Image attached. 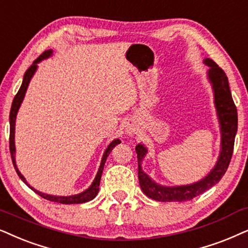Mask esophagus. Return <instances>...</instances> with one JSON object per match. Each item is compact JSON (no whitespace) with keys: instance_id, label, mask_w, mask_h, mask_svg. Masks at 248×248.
I'll list each match as a JSON object with an SVG mask.
<instances>
[{"instance_id":"34e87169","label":"esophagus","mask_w":248,"mask_h":248,"mask_svg":"<svg viewBox=\"0 0 248 248\" xmlns=\"http://www.w3.org/2000/svg\"><path fill=\"white\" fill-rule=\"evenodd\" d=\"M137 126L133 123H127L125 125V132H126L128 136H133V134L137 133Z\"/></svg>"}]
</instances>
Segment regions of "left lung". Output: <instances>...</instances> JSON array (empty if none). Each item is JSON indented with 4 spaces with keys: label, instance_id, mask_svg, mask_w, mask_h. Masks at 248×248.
I'll return each mask as SVG.
<instances>
[{
    "label": "left lung",
    "instance_id": "8db88e82",
    "mask_svg": "<svg viewBox=\"0 0 248 248\" xmlns=\"http://www.w3.org/2000/svg\"><path fill=\"white\" fill-rule=\"evenodd\" d=\"M205 65L210 67L207 72L212 88L214 91V104L217 108L218 123L221 127V152L217 162L213 170L202 179L201 181L187 186L165 187L158 185L142 171L141 162L147 154V148L143 144H137L136 152L138 155V175H139L140 187L148 197L158 202H187L202 195L220 181L227 172L231 156L233 153L234 137L237 133L238 115L237 108L231 96L229 82L226 73L220 68L212 59H205Z\"/></svg>",
    "mask_w": 248,
    "mask_h": 248
}]
</instances>
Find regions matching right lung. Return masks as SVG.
<instances>
[{
  "mask_svg": "<svg viewBox=\"0 0 248 248\" xmlns=\"http://www.w3.org/2000/svg\"><path fill=\"white\" fill-rule=\"evenodd\" d=\"M50 56H52V50L44 51V52L42 53L41 56L38 57L37 59L34 61L33 65H31L27 70H26V73H25V75H24V79H22V84L20 86V89H19L18 93L15 96L14 102H12L11 110H10V140H9V143H10L11 158H12V163H14V166H15V169H16V172H17V174L19 175V178H20L22 181H24L26 185H27L28 187L31 189V190L36 192L37 195H40L41 197H43L44 199H46V201H50V202H60V204H82V202L92 201V199L96 196V194H98L99 186H100V179H101V174H102V170H104L106 159H107V157L109 156V154H110V152L112 150V148L116 146V144L121 143V140L120 139H115L114 141H111V143L109 144L107 149H106L104 156H102L100 167H99L98 173H96V175H95L94 180H93L92 185L90 186V187L86 189V190H84V191L81 192V194H78V195H73V196H52V195L43 194V192H41V191H37L36 189H34L33 187H31V186L28 185L27 181H26V179L24 178V175H22L21 173L19 172L18 167H17V165H16V156H15L16 155L15 125H16V117H17L18 109H19V107H20L22 100H24L26 90H27V88H28V84H30L31 77H33L34 73L36 72L37 63L40 62L41 60L49 58Z\"/></svg>",
  "mask_w": 248,
  "mask_h": 248,
  "instance_id": "right-lung-1",
  "label": "right lung"
}]
</instances>
